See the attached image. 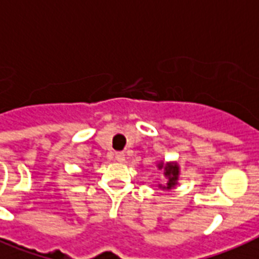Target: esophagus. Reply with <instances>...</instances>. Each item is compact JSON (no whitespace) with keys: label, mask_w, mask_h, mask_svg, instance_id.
Masks as SVG:
<instances>
[{"label":"esophagus","mask_w":259,"mask_h":259,"mask_svg":"<svg viewBox=\"0 0 259 259\" xmlns=\"http://www.w3.org/2000/svg\"><path fill=\"white\" fill-rule=\"evenodd\" d=\"M115 160H117L118 162L125 161V153H122V152H117V153H115Z\"/></svg>","instance_id":"1"}]
</instances>
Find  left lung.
Listing matches in <instances>:
<instances>
[{
	"instance_id": "8db88e82",
	"label": "left lung",
	"mask_w": 259,
	"mask_h": 259,
	"mask_svg": "<svg viewBox=\"0 0 259 259\" xmlns=\"http://www.w3.org/2000/svg\"><path fill=\"white\" fill-rule=\"evenodd\" d=\"M157 168L164 170V176L166 179V184H158V188L162 191H170L179 184V177H180V165L176 161L164 162V160L157 162Z\"/></svg>"
}]
</instances>
